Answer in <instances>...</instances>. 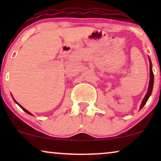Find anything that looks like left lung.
Returning a JSON list of instances; mask_svg holds the SVG:
<instances>
[{"label":"left lung","mask_w":161,"mask_h":161,"mask_svg":"<svg viewBox=\"0 0 161 161\" xmlns=\"http://www.w3.org/2000/svg\"><path fill=\"white\" fill-rule=\"evenodd\" d=\"M149 69H150V78H149V83L148 91H147V93L146 95H145L144 100H143V101H142V105H141V106H140V109H142V108L144 107V105L146 104V103L147 102V100H148L149 97L151 95L152 91H153V88L154 74H153V69H152V67H153V65H152L151 60H150V58H149Z\"/></svg>","instance_id":"1"}]
</instances>
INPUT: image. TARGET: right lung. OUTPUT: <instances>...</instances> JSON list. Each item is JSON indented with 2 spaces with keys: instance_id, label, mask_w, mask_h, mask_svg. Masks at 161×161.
<instances>
[{
  "instance_id": "add662e5",
  "label": "right lung",
  "mask_w": 161,
  "mask_h": 161,
  "mask_svg": "<svg viewBox=\"0 0 161 161\" xmlns=\"http://www.w3.org/2000/svg\"><path fill=\"white\" fill-rule=\"evenodd\" d=\"M14 101H15V100H14ZM15 103H17V104H18V103H17V102H16V101H15ZM18 105H19V107H20V108H22V109H23L24 111H25V112H26V113H27V114H30V115H32V114H31L29 111H27V110H26V109H25V108H23V106H21V105H19V104H18Z\"/></svg>"
}]
</instances>
